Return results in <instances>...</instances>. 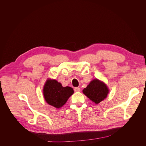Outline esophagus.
Returning <instances> with one entry per match:
<instances>
[{
  "instance_id": "1",
  "label": "esophagus",
  "mask_w": 146,
  "mask_h": 146,
  "mask_svg": "<svg viewBox=\"0 0 146 146\" xmlns=\"http://www.w3.org/2000/svg\"><path fill=\"white\" fill-rule=\"evenodd\" d=\"M74 90L75 92H80V88L78 87H76L74 88Z\"/></svg>"
}]
</instances>
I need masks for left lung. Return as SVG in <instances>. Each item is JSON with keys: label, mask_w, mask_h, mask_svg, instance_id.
I'll list each match as a JSON object with an SVG mask.
<instances>
[{"label": "left lung", "mask_w": 146, "mask_h": 146, "mask_svg": "<svg viewBox=\"0 0 146 146\" xmlns=\"http://www.w3.org/2000/svg\"><path fill=\"white\" fill-rule=\"evenodd\" d=\"M82 92L91 101L98 104L107 98L109 89L105 82L95 78L82 90Z\"/></svg>", "instance_id": "1"}]
</instances>
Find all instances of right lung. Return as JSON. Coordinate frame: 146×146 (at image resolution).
<instances>
[{
    "mask_svg": "<svg viewBox=\"0 0 146 146\" xmlns=\"http://www.w3.org/2000/svg\"><path fill=\"white\" fill-rule=\"evenodd\" d=\"M43 92L46 102L56 109L63 106L74 93L72 88L68 86L64 87L56 80L50 78L46 81Z\"/></svg>",
    "mask_w": 146,
    "mask_h": 146,
    "instance_id": "obj_1",
    "label": "right lung"
}]
</instances>
